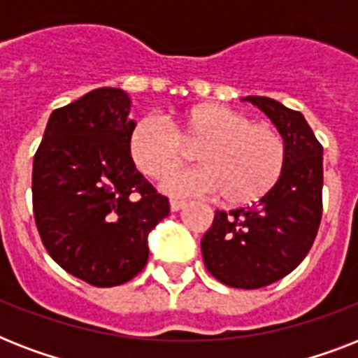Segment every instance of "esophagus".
<instances>
[{
  "label": "esophagus",
  "mask_w": 358,
  "mask_h": 358,
  "mask_svg": "<svg viewBox=\"0 0 358 358\" xmlns=\"http://www.w3.org/2000/svg\"><path fill=\"white\" fill-rule=\"evenodd\" d=\"M185 206V202L184 201H171V210H173V212H178V210H182V208Z\"/></svg>",
  "instance_id": "esophagus-1"
}]
</instances>
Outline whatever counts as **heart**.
Instances as JSON below:
<instances>
[{"mask_svg": "<svg viewBox=\"0 0 358 358\" xmlns=\"http://www.w3.org/2000/svg\"><path fill=\"white\" fill-rule=\"evenodd\" d=\"M185 144L201 146L203 167L169 173L162 189L171 196L223 195L229 204H249L277 184L286 163L277 129L223 103H199L174 126L146 115L129 135V154L141 173L156 178L183 159Z\"/></svg>", "mask_w": 358, "mask_h": 358, "instance_id": "b5f03b06", "label": "heart"}]
</instances>
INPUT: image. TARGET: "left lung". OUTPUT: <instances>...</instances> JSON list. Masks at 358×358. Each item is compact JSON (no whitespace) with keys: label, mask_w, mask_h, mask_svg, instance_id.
<instances>
[{"label":"left lung","mask_w":358,"mask_h":358,"mask_svg":"<svg viewBox=\"0 0 358 358\" xmlns=\"http://www.w3.org/2000/svg\"><path fill=\"white\" fill-rule=\"evenodd\" d=\"M247 102L271 119L286 145L277 184L252 206L215 212L201 241L204 266L230 288L256 289L292 273L308 255L322 221L323 146L299 111L266 96Z\"/></svg>","instance_id":"obj_1"}]
</instances>
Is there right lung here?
I'll return each instance as SVG.
<instances>
[{"mask_svg": "<svg viewBox=\"0 0 358 358\" xmlns=\"http://www.w3.org/2000/svg\"><path fill=\"white\" fill-rule=\"evenodd\" d=\"M129 96L102 87L55 109L33 159V213L48 255L98 288L146 266L148 232L171 212L129 154Z\"/></svg>", "mask_w": 358, "mask_h": 358, "instance_id": "right-lung-1", "label": "right lung"}]
</instances>
